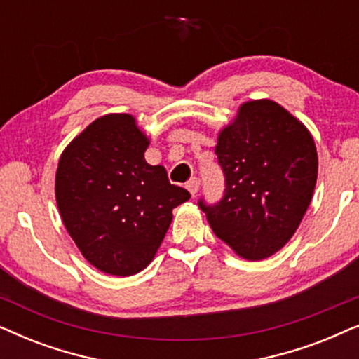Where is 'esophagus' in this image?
<instances>
[{"mask_svg": "<svg viewBox=\"0 0 359 359\" xmlns=\"http://www.w3.org/2000/svg\"><path fill=\"white\" fill-rule=\"evenodd\" d=\"M199 186H201L199 178H191V180L188 181V184H186V188H188L189 193L194 196V194L199 191Z\"/></svg>", "mask_w": 359, "mask_h": 359, "instance_id": "esophagus-1", "label": "esophagus"}]
</instances>
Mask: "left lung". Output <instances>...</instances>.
<instances>
[{
    "instance_id": "left-lung-1",
    "label": "left lung",
    "mask_w": 359,
    "mask_h": 359,
    "mask_svg": "<svg viewBox=\"0 0 359 359\" xmlns=\"http://www.w3.org/2000/svg\"><path fill=\"white\" fill-rule=\"evenodd\" d=\"M225 176L219 203L199 199L209 225L245 259H263L296 232L316 189L318 158L311 132L269 100L240 106L215 147Z\"/></svg>"
}]
</instances>
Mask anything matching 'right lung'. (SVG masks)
I'll list each match as a JSON object with an SVG mask.
<instances>
[{
  "instance_id": "add662e5",
  "label": "right lung",
  "mask_w": 359,
  "mask_h": 359,
  "mask_svg": "<svg viewBox=\"0 0 359 359\" xmlns=\"http://www.w3.org/2000/svg\"><path fill=\"white\" fill-rule=\"evenodd\" d=\"M149 139L130 114L91 122L63 150L55 198L65 229L88 262L132 276L154 259L173 210L191 198L163 166L145 161Z\"/></svg>"
}]
</instances>
